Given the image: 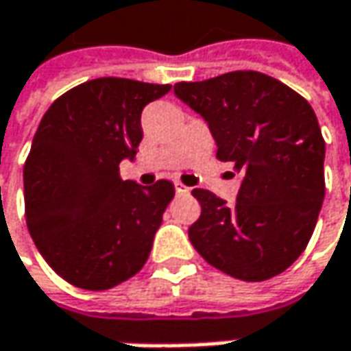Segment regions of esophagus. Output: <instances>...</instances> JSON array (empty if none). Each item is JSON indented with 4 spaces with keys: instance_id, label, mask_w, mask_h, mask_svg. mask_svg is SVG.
Listing matches in <instances>:
<instances>
[{
    "instance_id": "obj_1",
    "label": "esophagus",
    "mask_w": 351,
    "mask_h": 351,
    "mask_svg": "<svg viewBox=\"0 0 351 351\" xmlns=\"http://www.w3.org/2000/svg\"><path fill=\"white\" fill-rule=\"evenodd\" d=\"M173 185H176V191H178V193H189V191H191V189H189L187 185L182 184V182H176Z\"/></svg>"
}]
</instances>
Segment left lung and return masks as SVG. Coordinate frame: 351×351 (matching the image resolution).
<instances>
[{
  "mask_svg": "<svg viewBox=\"0 0 351 351\" xmlns=\"http://www.w3.org/2000/svg\"><path fill=\"white\" fill-rule=\"evenodd\" d=\"M173 93L207 122L217 160L241 173L235 203L193 189L202 215L189 227L191 245L247 282L287 271L306 249L324 202L326 144L312 106L256 71L178 82Z\"/></svg>",
  "mask_w": 351,
  "mask_h": 351,
  "instance_id": "left-lung-1",
  "label": "left lung"
}]
</instances>
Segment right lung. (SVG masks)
<instances>
[{"label":"right lung","mask_w":351,"mask_h":351,"mask_svg":"<svg viewBox=\"0 0 351 351\" xmlns=\"http://www.w3.org/2000/svg\"><path fill=\"white\" fill-rule=\"evenodd\" d=\"M171 84L88 80L45 112L23 167L25 219L49 267L84 290H108L148 261L173 184L120 178L142 142L140 116Z\"/></svg>","instance_id":"obj_1"}]
</instances>
